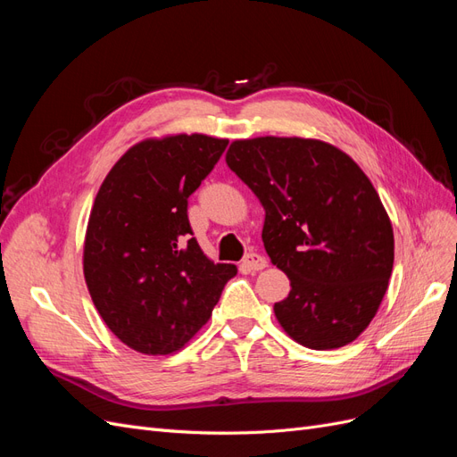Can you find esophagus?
<instances>
[{"label": "esophagus", "instance_id": "esophagus-1", "mask_svg": "<svg viewBox=\"0 0 457 457\" xmlns=\"http://www.w3.org/2000/svg\"><path fill=\"white\" fill-rule=\"evenodd\" d=\"M242 267L245 269V270H250V272H253V270H262L267 267V259L262 257V255H259V253H247L245 257H244V261H242Z\"/></svg>", "mask_w": 457, "mask_h": 457}]
</instances>
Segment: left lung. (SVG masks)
Wrapping results in <instances>:
<instances>
[{
	"label": "left lung",
	"mask_w": 457,
	"mask_h": 457,
	"mask_svg": "<svg viewBox=\"0 0 457 457\" xmlns=\"http://www.w3.org/2000/svg\"><path fill=\"white\" fill-rule=\"evenodd\" d=\"M227 165L265 207L262 244L292 286L276 320L314 351L354 341L395 261L391 219L366 173L334 145L301 137L234 141Z\"/></svg>",
	"instance_id": "1"
}]
</instances>
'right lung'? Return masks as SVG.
<instances>
[{
  "label": "right lung",
  "instance_id": "add662e5",
  "mask_svg": "<svg viewBox=\"0 0 457 457\" xmlns=\"http://www.w3.org/2000/svg\"><path fill=\"white\" fill-rule=\"evenodd\" d=\"M228 141L200 133L131 146L103 181L84 244L86 284L110 331L143 354H170L210 320L238 269L204 255L188 196Z\"/></svg>",
  "mask_w": 457,
  "mask_h": 457
}]
</instances>
